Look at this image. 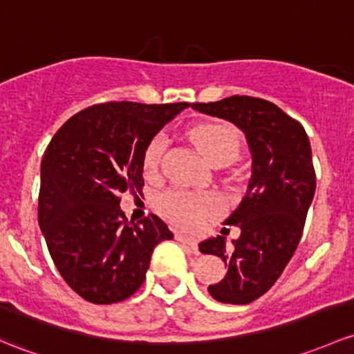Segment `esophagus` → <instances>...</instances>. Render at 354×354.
<instances>
[{
	"instance_id": "obj_1",
	"label": "esophagus",
	"mask_w": 354,
	"mask_h": 354,
	"mask_svg": "<svg viewBox=\"0 0 354 354\" xmlns=\"http://www.w3.org/2000/svg\"><path fill=\"white\" fill-rule=\"evenodd\" d=\"M176 239L181 241V243H183V244H187L189 251H193V252H195V254H198V244H196L195 239H192V237L185 236V234H176Z\"/></svg>"
}]
</instances>
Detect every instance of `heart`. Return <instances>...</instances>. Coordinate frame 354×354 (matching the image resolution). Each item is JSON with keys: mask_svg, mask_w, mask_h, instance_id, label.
Listing matches in <instances>:
<instances>
[{"mask_svg": "<svg viewBox=\"0 0 354 354\" xmlns=\"http://www.w3.org/2000/svg\"><path fill=\"white\" fill-rule=\"evenodd\" d=\"M189 137L212 165H229L241 152V133L225 124H203L189 130ZM166 136L158 133L144 151L142 167L146 176L158 174L166 151ZM158 208L173 224L188 227L200 225L207 217L218 214L222 200L215 193H192L187 189H169L158 200Z\"/></svg>", "mask_w": 354, "mask_h": 354, "instance_id": "1", "label": "heart"}]
</instances>
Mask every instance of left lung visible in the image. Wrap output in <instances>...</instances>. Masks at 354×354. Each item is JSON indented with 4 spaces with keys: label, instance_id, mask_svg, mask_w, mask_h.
<instances>
[{
    "label": "left lung",
    "instance_id": "1",
    "mask_svg": "<svg viewBox=\"0 0 354 354\" xmlns=\"http://www.w3.org/2000/svg\"><path fill=\"white\" fill-rule=\"evenodd\" d=\"M192 109L232 122L251 149L248 192L224 222L239 227L241 236L232 245L224 236L200 243L203 254L218 256L227 266L225 277L208 286V293L222 304H251L280 278L302 237L315 193L310 142L295 118L261 98L234 95L193 103Z\"/></svg>",
    "mask_w": 354,
    "mask_h": 354
}]
</instances>
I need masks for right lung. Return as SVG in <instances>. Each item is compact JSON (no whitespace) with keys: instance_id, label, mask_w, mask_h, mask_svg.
Masks as SVG:
<instances>
[{"instance_id":"add662e5","label":"right lung","mask_w":354,"mask_h":354,"mask_svg":"<svg viewBox=\"0 0 354 354\" xmlns=\"http://www.w3.org/2000/svg\"><path fill=\"white\" fill-rule=\"evenodd\" d=\"M187 106L93 105L73 115L47 146L39 225L61 277L88 302L117 304L133 295L156 245L173 239L158 215L129 221L120 193L142 192L147 144Z\"/></svg>"}]
</instances>
